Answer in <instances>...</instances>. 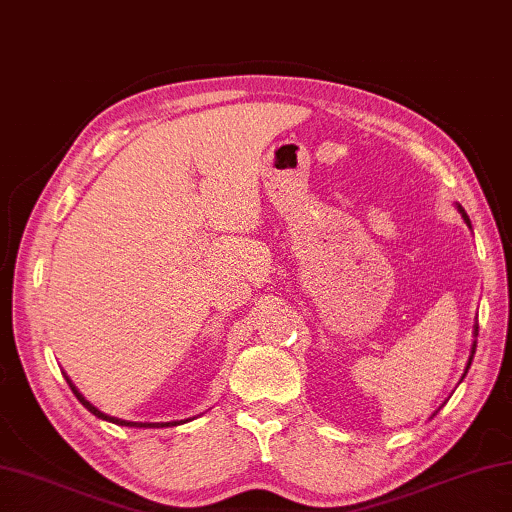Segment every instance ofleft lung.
I'll return each instance as SVG.
<instances>
[{
  "mask_svg": "<svg viewBox=\"0 0 512 512\" xmlns=\"http://www.w3.org/2000/svg\"><path fill=\"white\" fill-rule=\"evenodd\" d=\"M459 211H461V215H463V220H465V224H468L470 227V218H468V213H465L461 206H459ZM474 335H479V326H474ZM474 351H477V344H472V355H470V360H468V366H465V373H468V369H470V364H472V357H474ZM463 373V375H465Z\"/></svg>",
  "mask_w": 512,
  "mask_h": 512,
  "instance_id": "8db88e82",
  "label": "left lung"
}]
</instances>
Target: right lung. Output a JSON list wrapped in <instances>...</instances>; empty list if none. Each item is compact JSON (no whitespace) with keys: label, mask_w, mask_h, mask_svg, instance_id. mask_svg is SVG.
I'll list each match as a JSON object with an SVG mask.
<instances>
[{"label":"right lung","mask_w":512,"mask_h":512,"mask_svg":"<svg viewBox=\"0 0 512 512\" xmlns=\"http://www.w3.org/2000/svg\"><path fill=\"white\" fill-rule=\"evenodd\" d=\"M67 382H69V387H71V391H74V396L83 402V407L87 409V411H92V414L96 416V418H101V420H110V423H114V425H121V427H175V425H179V423H184V420H175V423H130V420H121V418H114V416H107V414H103V411H98L92 402H87L85 398H83V393H80L74 384H71V380L67 378Z\"/></svg>","instance_id":"add662e5"}]
</instances>
